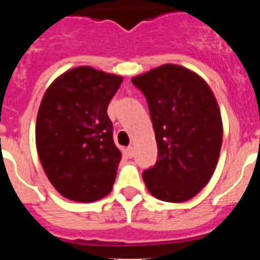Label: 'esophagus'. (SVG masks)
Here are the masks:
<instances>
[{
  "label": "esophagus",
  "instance_id": "obj_1",
  "mask_svg": "<svg viewBox=\"0 0 260 260\" xmlns=\"http://www.w3.org/2000/svg\"><path fill=\"white\" fill-rule=\"evenodd\" d=\"M126 151H127L128 157H133V156H134V147H133V146H128L127 150H126Z\"/></svg>",
  "mask_w": 260,
  "mask_h": 260
}]
</instances>
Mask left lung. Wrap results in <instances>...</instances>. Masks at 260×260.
Masks as SVG:
<instances>
[{
	"instance_id": "left-lung-1",
	"label": "left lung",
	"mask_w": 260,
	"mask_h": 260,
	"mask_svg": "<svg viewBox=\"0 0 260 260\" xmlns=\"http://www.w3.org/2000/svg\"><path fill=\"white\" fill-rule=\"evenodd\" d=\"M132 82L146 96L157 143L158 160L143 172L147 189L160 201H189L211 180L221 150L215 95L198 74L173 63Z\"/></svg>"
}]
</instances>
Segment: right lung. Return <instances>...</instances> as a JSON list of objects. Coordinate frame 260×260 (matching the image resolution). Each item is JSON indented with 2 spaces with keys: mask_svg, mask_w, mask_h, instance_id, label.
<instances>
[{
  "mask_svg": "<svg viewBox=\"0 0 260 260\" xmlns=\"http://www.w3.org/2000/svg\"><path fill=\"white\" fill-rule=\"evenodd\" d=\"M121 83L119 75L79 66L59 75L41 100L39 158L54 189L70 201L95 202L112 191L122 155L107 109Z\"/></svg>",
  "mask_w": 260,
  "mask_h": 260,
  "instance_id": "obj_1",
  "label": "right lung"
}]
</instances>
